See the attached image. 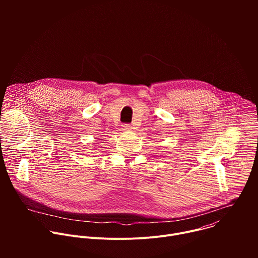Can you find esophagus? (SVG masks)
<instances>
[{
    "instance_id": "esophagus-1",
    "label": "esophagus",
    "mask_w": 258,
    "mask_h": 258,
    "mask_svg": "<svg viewBox=\"0 0 258 258\" xmlns=\"http://www.w3.org/2000/svg\"><path fill=\"white\" fill-rule=\"evenodd\" d=\"M122 130L123 131H131L132 130V126L130 124H123L122 125Z\"/></svg>"
}]
</instances>
